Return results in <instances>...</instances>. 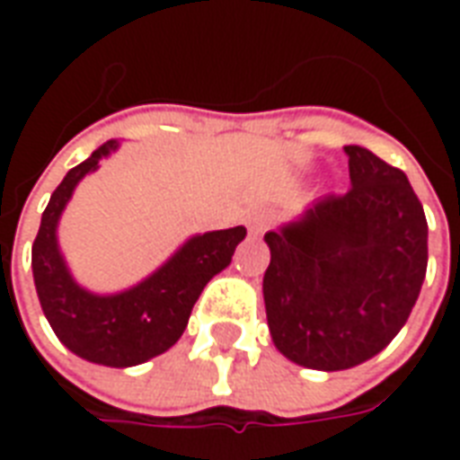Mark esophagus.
<instances>
[{"label":"esophagus","instance_id":"1","mask_svg":"<svg viewBox=\"0 0 460 460\" xmlns=\"http://www.w3.org/2000/svg\"><path fill=\"white\" fill-rule=\"evenodd\" d=\"M269 226H270V217L266 214V211H253V214H249V231L253 234V236H261V234L269 229Z\"/></svg>","mask_w":460,"mask_h":460}]
</instances>
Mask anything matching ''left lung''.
Masks as SVG:
<instances>
[{
  "mask_svg": "<svg viewBox=\"0 0 460 460\" xmlns=\"http://www.w3.org/2000/svg\"><path fill=\"white\" fill-rule=\"evenodd\" d=\"M349 191L310 201L269 231L263 303L273 345L320 372L379 355L404 328L426 279L429 226L402 170L347 145Z\"/></svg>",
  "mask_w": 460,
  "mask_h": 460,
  "instance_id": "obj_1",
  "label": "left lung"
}]
</instances>
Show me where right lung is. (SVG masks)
Listing matches in <instances>:
<instances>
[{"instance_id": "add662e5", "label": "right lung", "mask_w": 460, "mask_h": 460, "mask_svg": "<svg viewBox=\"0 0 460 460\" xmlns=\"http://www.w3.org/2000/svg\"><path fill=\"white\" fill-rule=\"evenodd\" d=\"M120 142L111 140L68 172L41 214L31 249V270L41 310L49 325L74 355L93 365L137 367L167 352L190 323L191 308L204 286L226 269L241 241L243 226L194 234L147 279L118 293L84 288L58 246V221L78 181L101 167Z\"/></svg>"}]
</instances>
